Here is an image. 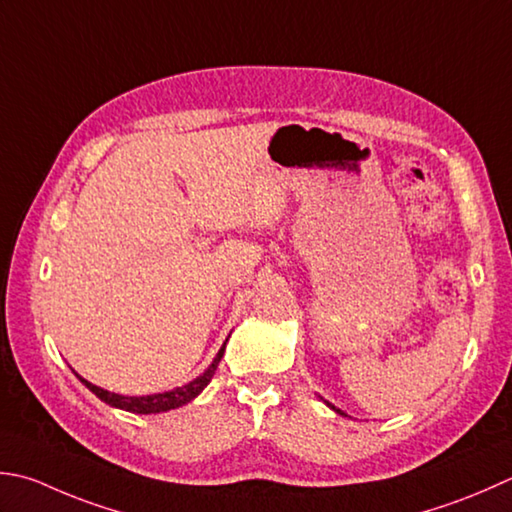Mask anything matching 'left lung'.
I'll use <instances>...</instances> for the list:
<instances>
[{"instance_id":"obj_1","label":"left lung","mask_w":512,"mask_h":512,"mask_svg":"<svg viewBox=\"0 0 512 512\" xmlns=\"http://www.w3.org/2000/svg\"><path fill=\"white\" fill-rule=\"evenodd\" d=\"M328 406H330V408H333V410H335V413H339V415H342V410H339V408H335L333 404H328Z\"/></svg>"}]
</instances>
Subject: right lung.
Wrapping results in <instances>:
<instances>
[{
	"instance_id": "1",
	"label": "right lung",
	"mask_w": 512,
	"mask_h": 512,
	"mask_svg": "<svg viewBox=\"0 0 512 512\" xmlns=\"http://www.w3.org/2000/svg\"><path fill=\"white\" fill-rule=\"evenodd\" d=\"M226 342H228V339H226ZM226 342H224L222 348H219V353L213 359V364H210L202 375H199L197 379H193V382L184 384V386H177L173 390H166V393H155V395H144V397H126V395L110 393V390H104V388H99L95 384H90V382H86L84 377H79V375L77 377H79V382H82L90 390V393H95L108 406L122 408V410H128V413H137V415L166 413V410H173V408H179V406H184L188 402H193V399L210 384V379H213L215 370H217L219 362H222V357H224Z\"/></svg>"
}]
</instances>
